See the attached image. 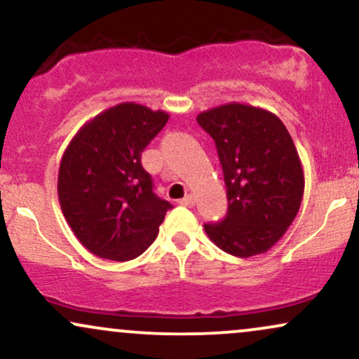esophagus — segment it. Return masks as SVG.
<instances>
[{
	"label": "esophagus",
	"instance_id": "esophagus-1",
	"mask_svg": "<svg viewBox=\"0 0 359 359\" xmlns=\"http://www.w3.org/2000/svg\"><path fill=\"white\" fill-rule=\"evenodd\" d=\"M179 203L185 205V208H192V205H194V196H192V194H187V196H185L184 199H180Z\"/></svg>",
	"mask_w": 359,
	"mask_h": 359
}]
</instances>
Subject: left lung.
<instances>
[{"label": "left lung", "instance_id": "8db88e82", "mask_svg": "<svg viewBox=\"0 0 359 359\" xmlns=\"http://www.w3.org/2000/svg\"><path fill=\"white\" fill-rule=\"evenodd\" d=\"M197 123L211 135L224 175L228 212L204 229L233 257L265 253L297 216L304 170L285 125L270 111L229 102L208 109Z\"/></svg>", "mask_w": 359, "mask_h": 359}]
</instances>
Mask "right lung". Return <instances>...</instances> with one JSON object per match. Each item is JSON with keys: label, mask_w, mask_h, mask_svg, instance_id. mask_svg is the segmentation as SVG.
<instances>
[{"label": "right lung", "mask_w": 359, "mask_h": 359, "mask_svg": "<svg viewBox=\"0 0 359 359\" xmlns=\"http://www.w3.org/2000/svg\"><path fill=\"white\" fill-rule=\"evenodd\" d=\"M167 121L163 111L121 102L86 123L65 148L59 203L77 240L96 257H140L172 209L142 165V151Z\"/></svg>", "instance_id": "obj_1"}]
</instances>
